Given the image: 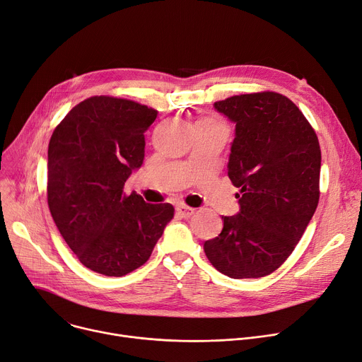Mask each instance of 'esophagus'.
Wrapping results in <instances>:
<instances>
[{
	"label": "esophagus",
	"mask_w": 362,
	"mask_h": 362,
	"mask_svg": "<svg viewBox=\"0 0 362 362\" xmlns=\"http://www.w3.org/2000/svg\"><path fill=\"white\" fill-rule=\"evenodd\" d=\"M176 211H177V214H179L180 217L187 218V217H191V216L195 213V208L187 206V205H185V204H179V205L176 206Z\"/></svg>",
	"instance_id": "34e87169"
}]
</instances>
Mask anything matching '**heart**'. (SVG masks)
I'll return each instance as SVG.
<instances>
[{
    "label": "heart",
    "mask_w": 362,
    "mask_h": 362,
    "mask_svg": "<svg viewBox=\"0 0 362 362\" xmlns=\"http://www.w3.org/2000/svg\"><path fill=\"white\" fill-rule=\"evenodd\" d=\"M201 122H204V123H211V124H218L216 120H211V119H206V120H201Z\"/></svg>",
    "instance_id": "b5f03b06"
}]
</instances>
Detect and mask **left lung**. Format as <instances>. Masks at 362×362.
<instances>
[{
	"mask_svg": "<svg viewBox=\"0 0 362 362\" xmlns=\"http://www.w3.org/2000/svg\"><path fill=\"white\" fill-rule=\"evenodd\" d=\"M214 108L236 124L227 175L240 191V210L221 217V233L205 240L204 251L232 279L264 277L286 261L315 213L318 138L300 110L277 92L235 95Z\"/></svg>",
	"mask_w": 362,
	"mask_h": 362,
	"instance_id": "8db88e82",
	"label": "left lung"
}]
</instances>
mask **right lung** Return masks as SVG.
Instances as JSON below:
<instances>
[{
  "label": "right lung",
  "mask_w": 362,
  "mask_h": 362,
  "mask_svg": "<svg viewBox=\"0 0 362 362\" xmlns=\"http://www.w3.org/2000/svg\"><path fill=\"white\" fill-rule=\"evenodd\" d=\"M158 111L130 100L90 97L73 107L48 145V206L69 248L89 270L122 277L144 265L171 204L123 192L145 157L144 133Z\"/></svg>",
  "instance_id": "obj_1"
}]
</instances>
